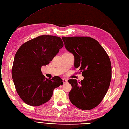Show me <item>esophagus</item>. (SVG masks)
Returning a JSON list of instances; mask_svg holds the SVG:
<instances>
[{"label":"esophagus","mask_w":129,"mask_h":129,"mask_svg":"<svg viewBox=\"0 0 129 129\" xmlns=\"http://www.w3.org/2000/svg\"><path fill=\"white\" fill-rule=\"evenodd\" d=\"M62 82H63V84H66V83H68V80H67V79L63 78V79H62Z\"/></svg>","instance_id":"obj_1"}]
</instances>
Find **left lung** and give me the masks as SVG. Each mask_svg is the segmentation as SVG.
I'll return each mask as SVG.
<instances>
[{"label": "left lung", "mask_w": 129, "mask_h": 129, "mask_svg": "<svg viewBox=\"0 0 129 129\" xmlns=\"http://www.w3.org/2000/svg\"><path fill=\"white\" fill-rule=\"evenodd\" d=\"M67 50L74 57V67L82 73L80 82L68 80L72 86L71 102L83 110H89L103 100L110 87L112 66L104 49L95 39L88 37H62Z\"/></svg>", "instance_id": "obj_1"}]
</instances>
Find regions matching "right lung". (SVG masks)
Here are the masks:
<instances>
[{"label":"right lung","instance_id":"obj_1","mask_svg":"<svg viewBox=\"0 0 129 129\" xmlns=\"http://www.w3.org/2000/svg\"><path fill=\"white\" fill-rule=\"evenodd\" d=\"M63 46L60 38L43 35L18 48L14 59L12 76L18 94L27 104L38 106L47 102L54 89L63 84L60 77L47 78L41 71L42 66L50 62Z\"/></svg>","mask_w":129,"mask_h":129}]
</instances>
